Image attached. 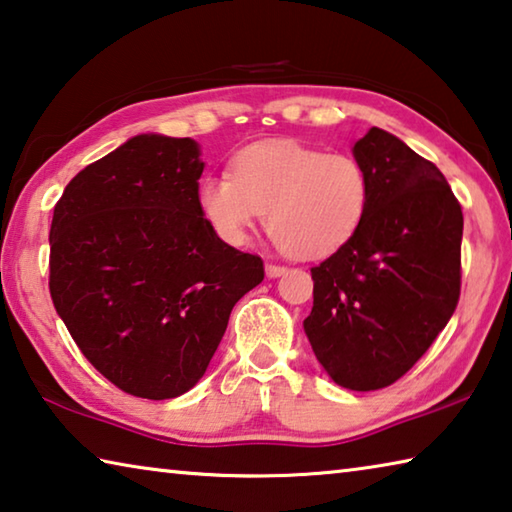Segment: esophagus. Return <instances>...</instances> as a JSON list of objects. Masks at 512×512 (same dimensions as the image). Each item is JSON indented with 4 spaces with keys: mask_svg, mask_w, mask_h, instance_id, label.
I'll return each instance as SVG.
<instances>
[{
    "mask_svg": "<svg viewBox=\"0 0 512 512\" xmlns=\"http://www.w3.org/2000/svg\"><path fill=\"white\" fill-rule=\"evenodd\" d=\"M287 273V268L284 266H277V264H266V277L268 280H275V277H280Z\"/></svg>",
    "mask_w": 512,
    "mask_h": 512,
    "instance_id": "obj_1",
    "label": "esophagus"
}]
</instances>
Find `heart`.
Here are the masks:
<instances>
[{"label":"heart","instance_id":"obj_1","mask_svg":"<svg viewBox=\"0 0 512 512\" xmlns=\"http://www.w3.org/2000/svg\"><path fill=\"white\" fill-rule=\"evenodd\" d=\"M370 196V176L354 155L268 140L241 149L230 173L205 176L196 201L223 244H248L266 214L268 235L284 253L323 259L348 246L361 230Z\"/></svg>","mask_w":512,"mask_h":512}]
</instances>
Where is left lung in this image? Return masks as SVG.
Wrapping results in <instances>:
<instances>
[{
	"instance_id": "left-lung-1",
	"label": "left lung",
	"mask_w": 512,
	"mask_h": 512,
	"mask_svg": "<svg viewBox=\"0 0 512 512\" xmlns=\"http://www.w3.org/2000/svg\"><path fill=\"white\" fill-rule=\"evenodd\" d=\"M352 155L372 185L348 246L311 268L305 334L334 384L391 386L452 318L461 296L463 212L436 164L400 137L370 128Z\"/></svg>"
}]
</instances>
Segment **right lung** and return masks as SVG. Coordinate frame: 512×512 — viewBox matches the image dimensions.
I'll return each mask as SVG.
<instances>
[{
	"mask_svg": "<svg viewBox=\"0 0 512 512\" xmlns=\"http://www.w3.org/2000/svg\"><path fill=\"white\" fill-rule=\"evenodd\" d=\"M192 137L142 133L69 180L49 230V291L94 368L121 391L171 400L205 375L232 307L264 280L257 255L198 210Z\"/></svg>",
	"mask_w": 512,
	"mask_h": 512,
	"instance_id": "1",
	"label": "right lung"
}]
</instances>
